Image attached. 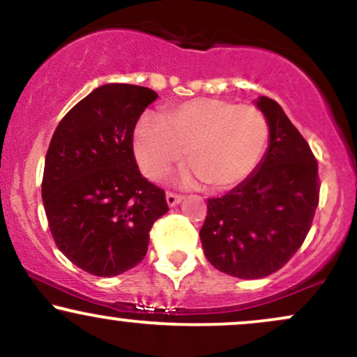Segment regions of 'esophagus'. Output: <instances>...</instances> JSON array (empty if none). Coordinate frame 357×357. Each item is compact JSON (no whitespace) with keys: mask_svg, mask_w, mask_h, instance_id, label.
<instances>
[{"mask_svg":"<svg viewBox=\"0 0 357 357\" xmlns=\"http://www.w3.org/2000/svg\"><path fill=\"white\" fill-rule=\"evenodd\" d=\"M181 202H183V196L174 195V192H166V203L169 208L176 206V204H179Z\"/></svg>","mask_w":357,"mask_h":357,"instance_id":"esophagus-1","label":"esophagus"}]
</instances>
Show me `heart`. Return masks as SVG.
Returning <instances> with one entry per match:
<instances>
[{
    "label": "heart",
    "mask_w": 357,
    "mask_h": 357,
    "mask_svg": "<svg viewBox=\"0 0 357 357\" xmlns=\"http://www.w3.org/2000/svg\"><path fill=\"white\" fill-rule=\"evenodd\" d=\"M268 122L252 105L198 97L167 105L161 121L142 117L134 129L137 165L149 179H161L181 162L186 151L191 167L179 183L204 181L211 191H228L243 183L264 158Z\"/></svg>",
    "instance_id": "obj_1"
}]
</instances>
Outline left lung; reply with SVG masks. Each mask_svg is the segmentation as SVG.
I'll return each instance as SVG.
<instances>
[{
	"label": "left lung",
	"instance_id": "8db88e82",
	"mask_svg": "<svg viewBox=\"0 0 357 357\" xmlns=\"http://www.w3.org/2000/svg\"><path fill=\"white\" fill-rule=\"evenodd\" d=\"M255 105L268 122V147L253 173L208 199L199 238L208 261L231 277H267L304 243L319 204L317 161L305 139L268 97Z\"/></svg>",
	"mask_w": 357,
	"mask_h": 357
}]
</instances>
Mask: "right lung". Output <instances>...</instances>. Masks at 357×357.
I'll return each instance as SVG.
<instances>
[{"label": "right lung", "mask_w": 357, "mask_h": 357, "mask_svg": "<svg viewBox=\"0 0 357 357\" xmlns=\"http://www.w3.org/2000/svg\"><path fill=\"white\" fill-rule=\"evenodd\" d=\"M155 99L147 87L100 85L68 110L48 146L42 183L48 227L60 252L92 275L136 267L154 221L169 210L132 151L134 127Z\"/></svg>", "instance_id": "obj_1"}]
</instances>
